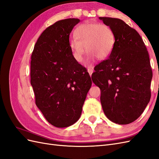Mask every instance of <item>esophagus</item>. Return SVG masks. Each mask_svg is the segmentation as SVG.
Returning <instances> with one entry per match:
<instances>
[{"label": "esophagus", "mask_w": 159, "mask_h": 159, "mask_svg": "<svg viewBox=\"0 0 159 159\" xmlns=\"http://www.w3.org/2000/svg\"><path fill=\"white\" fill-rule=\"evenodd\" d=\"M88 73H89V74L90 75V76L91 75V74H93V68H89L88 69Z\"/></svg>", "instance_id": "34e87169"}]
</instances>
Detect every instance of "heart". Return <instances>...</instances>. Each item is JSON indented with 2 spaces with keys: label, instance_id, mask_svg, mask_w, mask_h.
Wrapping results in <instances>:
<instances>
[{
  "label": "heart",
  "instance_id": "obj_1",
  "mask_svg": "<svg viewBox=\"0 0 159 159\" xmlns=\"http://www.w3.org/2000/svg\"><path fill=\"white\" fill-rule=\"evenodd\" d=\"M76 36H71L70 46L75 60L81 62L86 50L88 56L86 64L89 65L95 57L103 60L111 53L115 42V35L109 26L97 22H88L80 26Z\"/></svg>",
  "mask_w": 159,
  "mask_h": 159
}]
</instances>
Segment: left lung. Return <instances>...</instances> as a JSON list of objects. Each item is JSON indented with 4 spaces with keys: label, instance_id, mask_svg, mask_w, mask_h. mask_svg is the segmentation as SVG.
<instances>
[{
    "label": "left lung",
    "instance_id": "obj_1",
    "mask_svg": "<svg viewBox=\"0 0 159 159\" xmlns=\"http://www.w3.org/2000/svg\"><path fill=\"white\" fill-rule=\"evenodd\" d=\"M115 35L108 59L95 66L93 82L100 88L106 117L127 125L135 121L151 99L152 73L147 48L139 34L121 19L99 17Z\"/></svg>",
    "mask_w": 159,
    "mask_h": 159
}]
</instances>
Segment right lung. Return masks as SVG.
I'll return each mask as SVG.
<instances>
[{
	"label": "right lung",
	"mask_w": 159,
	"mask_h": 159,
	"mask_svg": "<svg viewBox=\"0 0 159 159\" xmlns=\"http://www.w3.org/2000/svg\"><path fill=\"white\" fill-rule=\"evenodd\" d=\"M78 18L59 20L42 33L30 62V83L36 105L52 125L64 128L80 119L92 81L77 61L70 46V34Z\"/></svg>",
	"instance_id": "1"
}]
</instances>
